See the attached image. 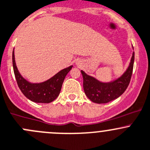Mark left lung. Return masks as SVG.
Instances as JSON below:
<instances>
[{"label":"left lung","instance_id":"left-lung-1","mask_svg":"<svg viewBox=\"0 0 150 150\" xmlns=\"http://www.w3.org/2000/svg\"><path fill=\"white\" fill-rule=\"evenodd\" d=\"M134 52L132 55L130 66L124 74L115 81L102 83L93 77L86 74L83 71V87L84 93L91 101L96 103H106L117 98L125 91L133 74Z\"/></svg>","mask_w":150,"mask_h":150}]
</instances>
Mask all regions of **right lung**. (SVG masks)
<instances>
[{
    "label": "right lung",
    "instance_id": "right-lung-1",
    "mask_svg": "<svg viewBox=\"0 0 150 150\" xmlns=\"http://www.w3.org/2000/svg\"><path fill=\"white\" fill-rule=\"evenodd\" d=\"M12 63L14 76L19 88L25 97L35 103H48L55 100L60 94L65 77L72 69V66H71L60 71L44 82L33 84L25 79L19 73L14 60V51L12 53Z\"/></svg>",
    "mask_w": 150,
    "mask_h": 150
}]
</instances>
